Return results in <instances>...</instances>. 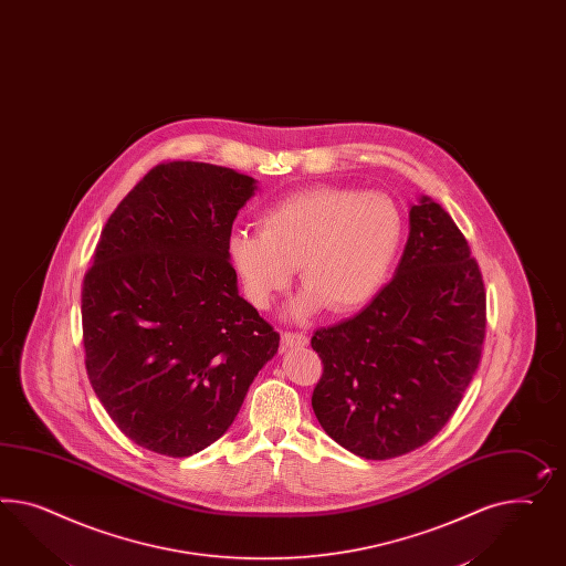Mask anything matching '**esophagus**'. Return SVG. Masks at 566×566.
I'll use <instances>...</instances> for the list:
<instances>
[{"label": "esophagus", "mask_w": 566, "mask_h": 566, "mask_svg": "<svg viewBox=\"0 0 566 566\" xmlns=\"http://www.w3.org/2000/svg\"><path fill=\"white\" fill-rule=\"evenodd\" d=\"M282 344L286 346V348H303L308 344V339H306L305 334H292V332H284L282 334Z\"/></svg>", "instance_id": "esophagus-1"}]
</instances>
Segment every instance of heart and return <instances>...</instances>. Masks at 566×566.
I'll list each match as a JSON object with an SVG mask.
<instances>
[{
  "label": "heart",
  "instance_id": "b5f03b06",
  "mask_svg": "<svg viewBox=\"0 0 566 566\" xmlns=\"http://www.w3.org/2000/svg\"><path fill=\"white\" fill-rule=\"evenodd\" d=\"M403 239L398 203L381 191L319 185L275 201L260 230H237L229 260L247 298L268 308L301 268L305 289L289 315L305 322L327 306L354 313L387 282Z\"/></svg>",
  "mask_w": 566,
  "mask_h": 566
}]
</instances>
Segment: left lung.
<instances>
[{
	"instance_id": "8db88e82",
	"label": "left lung",
	"mask_w": 566,
	"mask_h": 566,
	"mask_svg": "<svg viewBox=\"0 0 566 566\" xmlns=\"http://www.w3.org/2000/svg\"><path fill=\"white\" fill-rule=\"evenodd\" d=\"M484 334L486 294L468 241L420 196L391 282L358 315L311 337L323 363L313 412L358 458L406 455L458 410Z\"/></svg>"
}]
</instances>
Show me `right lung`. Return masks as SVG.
<instances>
[{"instance_id":"1","label":"right lung","mask_w":566,"mask_h":566,"mask_svg":"<svg viewBox=\"0 0 566 566\" xmlns=\"http://www.w3.org/2000/svg\"><path fill=\"white\" fill-rule=\"evenodd\" d=\"M255 191L232 168L172 160L101 232L82 286L86 370L113 422L154 453L189 458L218 441L280 346L229 261Z\"/></svg>"}]
</instances>
